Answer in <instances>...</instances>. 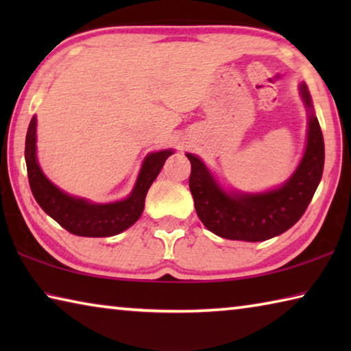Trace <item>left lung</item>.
Segmentation results:
<instances>
[{"label":"left lung","instance_id":"obj_1","mask_svg":"<svg viewBox=\"0 0 351 351\" xmlns=\"http://www.w3.org/2000/svg\"><path fill=\"white\" fill-rule=\"evenodd\" d=\"M300 96L310 112L306 148L299 167L282 187L261 193H228L204 162L187 153L192 164L189 187L195 209L210 232L228 240L263 241L293 228L305 213L322 178L325 145L305 83L300 85Z\"/></svg>","mask_w":351,"mask_h":351}]
</instances>
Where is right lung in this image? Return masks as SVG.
<instances>
[{"mask_svg": "<svg viewBox=\"0 0 351 351\" xmlns=\"http://www.w3.org/2000/svg\"><path fill=\"white\" fill-rule=\"evenodd\" d=\"M37 117L31 119L26 134V167L29 186L34 198L47 215L68 230L79 237H111L123 232L138 221L145 204L148 189L156 180L171 150L150 153L145 158L130 197L108 204H94L83 198H75L62 192L41 171L37 161Z\"/></svg>", "mask_w": 351, "mask_h": 351, "instance_id": "obj_1", "label": "right lung"}]
</instances>
